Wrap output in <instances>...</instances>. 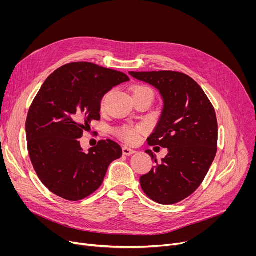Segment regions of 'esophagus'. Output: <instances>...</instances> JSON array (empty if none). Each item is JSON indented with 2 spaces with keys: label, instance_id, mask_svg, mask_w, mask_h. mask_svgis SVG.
Segmentation results:
<instances>
[{
  "label": "esophagus",
  "instance_id": "esophagus-1",
  "mask_svg": "<svg viewBox=\"0 0 256 256\" xmlns=\"http://www.w3.org/2000/svg\"><path fill=\"white\" fill-rule=\"evenodd\" d=\"M135 152H136L135 150L130 148V147H128V146H124V147H122V154H124V156H132V154H134Z\"/></svg>",
  "mask_w": 256,
  "mask_h": 256
}]
</instances>
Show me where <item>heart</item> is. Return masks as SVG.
Returning <instances> with one entry per match:
<instances>
[{
  "label": "heart",
  "instance_id": "heart-1",
  "mask_svg": "<svg viewBox=\"0 0 256 256\" xmlns=\"http://www.w3.org/2000/svg\"><path fill=\"white\" fill-rule=\"evenodd\" d=\"M144 91H150L148 88L145 86H134L132 89V96H136V94L140 93V92H144ZM106 96H104L100 102V108L104 109V104H106ZM144 132V128L142 126H121L119 128H117L115 130V134L116 136L119 137L121 140H124V142L128 143V144H136L139 139H140V135Z\"/></svg>",
  "mask_w": 256,
  "mask_h": 256
}]
</instances>
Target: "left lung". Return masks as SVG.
<instances>
[{"label":"left lung","instance_id":"1","mask_svg":"<svg viewBox=\"0 0 256 256\" xmlns=\"http://www.w3.org/2000/svg\"><path fill=\"white\" fill-rule=\"evenodd\" d=\"M130 74L156 87L164 100L158 124L147 139L150 146L168 148L158 163L140 178L143 192L160 204H174L193 194L217 154L218 122L206 94L195 80L178 72H130Z\"/></svg>","mask_w":256,"mask_h":256}]
</instances>
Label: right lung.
I'll list each match as a JSON object with an SVG mask.
<instances>
[{
    "mask_svg": "<svg viewBox=\"0 0 256 256\" xmlns=\"http://www.w3.org/2000/svg\"><path fill=\"white\" fill-rule=\"evenodd\" d=\"M128 80L124 72L89 62L63 65L46 80L29 109L26 135L34 170L52 193L70 201L90 196L110 164L122 156L110 139L88 152L78 139L92 120L100 119L104 94Z\"/></svg>",
    "mask_w": 256,
    "mask_h": 256,
    "instance_id": "add662e5",
    "label": "right lung"
}]
</instances>
